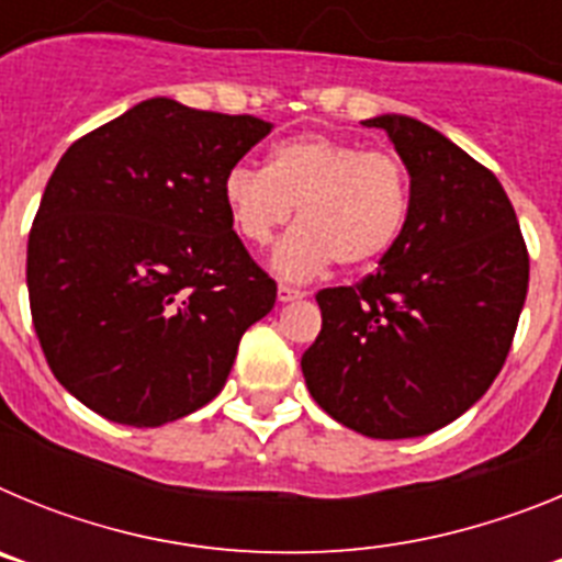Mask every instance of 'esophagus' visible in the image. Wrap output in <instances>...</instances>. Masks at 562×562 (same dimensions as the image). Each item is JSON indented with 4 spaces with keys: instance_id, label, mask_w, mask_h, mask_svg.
Instances as JSON below:
<instances>
[{
    "instance_id": "obj_1",
    "label": "esophagus",
    "mask_w": 562,
    "mask_h": 562,
    "mask_svg": "<svg viewBox=\"0 0 562 562\" xmlns=\"http://www.w3.org/2000/svg\"><path fill=\"white\" fill-rule=\"evenodd\" d=\"M301 297H304V292L295 290V286H286V284L278 286V301H281V304H290V301H301Z\"/></svg>"
}]
</instances>
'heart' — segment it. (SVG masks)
Listing matches in <instances>:
<instances>
[{
  "label": "heart",
  "instance_id": "b5f03b06",
  "mask_svg": "<svg viewBox=\"0 0 562 562\" xmlns=\"http://www.w3.org/2000/svg\"><path fill=\"white\" fill-rule=\"evenodd\" d=\"M222 196L238 236L256 247L270 245L297 207L301 225L276 247L272 270L306 281L331 261L366 267L385 256L408 222L411 180L396 154L297 134L272 148L267 168L233 166Z\"/></svg>",
  "mask_w": 562,
  "mask_h": 562
}]
</instances>
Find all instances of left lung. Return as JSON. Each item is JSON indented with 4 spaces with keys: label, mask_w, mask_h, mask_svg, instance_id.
Instances as JSON below:
<instances>
[{
    "label": "left lung",
    "mask_w": 562,
    "mask_h": 562,
    "mask_svg": "<svg viewBox=\"0 0 562 562\" xmlns=\"http://www.w3.org/2000/svg\"><path fill=\"white\" fill-rule=\"evenodd\" d=\"M411 177L405 231L357 286L317 292L310 394L371 439H414L486 394L513 346L529 252L498 177L428 123L380 114Z\"/></svg>",
    "instance_id": "obj_1"
}]
</instances>
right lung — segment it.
Instances as JSON below:
<instances>
[{
    "label": "right lung",
    "instance_id": "obj_1",
    "mask_svg": "<svg viewBox=\"0 0 562 562\" xmlns=\"http://www.w3.org/2000/svg\"><path fill=\"white\" fill-rule=\"evenodd\" d=\"M272 123L148 98L67 148L27 238L33 326L89 411L157 428L225 389L276 304L222 196Z\"/></svg>",
    "mask_w": 562,
    "mask_h": 562
}]
</instances>
